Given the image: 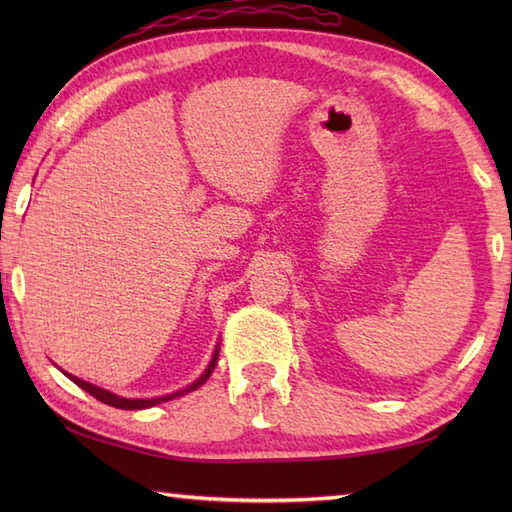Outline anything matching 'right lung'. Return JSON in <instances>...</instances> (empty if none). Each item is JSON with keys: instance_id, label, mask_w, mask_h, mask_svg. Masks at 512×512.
<instances>
[{"instance_id": "obj_1", "label": "right lung", "mask_w": 512, "mask_h": 512, "mask_svg": "<svg viewBox=\"0 0 512 512\" xmlns=\"http://www.w3.org/2000/svg\"><path fill=\"white\" fill-rule=\"evenodd\" d=\"M217 354H220V347H215V352H213V356H211L209 365H206V369H204V372L200 374V378H195L191 385L182 387V389H178V391H173V394H167V396H158V398H123V396H118V394H112V391H107V389H103V387H96V385L88 383V380H83V378H76V376H72V374H68V372H63V374L68 376L74 385H79L81 389L88 391L90 396H94L96 400L105 402V405L116 407V409H147V407L160 405V402L173 400V398L184 396V394H189V391H195V389H198V387H202V385L206 383V380H209V376L213 374V369H215V365H217Z\"/></svg>"}]
</instances>
